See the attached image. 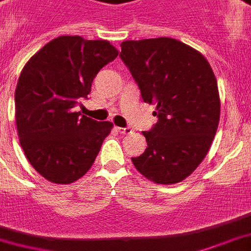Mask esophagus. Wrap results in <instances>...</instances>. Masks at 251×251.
<instances>
[{"mask_svg":"<svg viewBox=\"0 0 251 251\" xmlns=\"http://www.w3.org/2000/svg\"><path fill=\"white\" fill-rule=\"evenodd\" d=\"M116 130H117L120 134H124V135H125V134H130V132H131V129H130V127H116Z\"/></svg>","mask_w":251,"mask_h":251,"instance_id":"34e87169","label":"esophagus"}]
</instances>
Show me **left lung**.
Returning a JSON list of instances; mask_svg holds the SVG:
<instances>
[{"instance_id":"left-lung-1","label":"left lung","mask_w":251,"mask_h":251,"mask_svg":"<svg viewBox=\"0 0 251 251\" xmlns=\"http://www.w3.org/2000/svg\"><path fill=\"white\" fill-rule=\"evenodd\" d=\"M120 58L158 121L143 131L147 149L135 168L157 184H176L207 155L220 121L221 103L212 67L201 53L174 38L121 43Z\"/></svg>"}]
</instances>
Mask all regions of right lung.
Listing matches in <instances>:
<instances>
[{"instance_id":"1","label":"right lung","mask_w":251,"mask_h":251,"mask_svg":"<svg viewBox=\"0 0 251 251\" xmlns=\"http://www.w3.org/2000/svg\"><path fill=\"white\" fill-rule=\"evenodd\" d=\"M107 41L64 35L28 61L15 90V119L25 155L46 180L71 184L96 161L112 124L76 111L93 79L117 57Z\"/></svg>"}]
</instances>
